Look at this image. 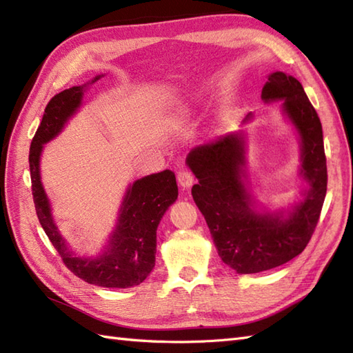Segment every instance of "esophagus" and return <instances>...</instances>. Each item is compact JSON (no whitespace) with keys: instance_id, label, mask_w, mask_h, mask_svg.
<instances>
[{"instance_id":"1","label":"esophagus","mask_w":353,"mask_h":353,"mask_svg":"<svg viewBox=\"0 0 353 353\" xmlns=\"http://www.w3.org/2000/svg\"><path fill=\"white\" fill-rule=\"evenodd\" d=\"M177 181H179V185H181L183 190H190L194 183V176L190 171L182 170L177 172Z\"/></svg>"}]
</instances>
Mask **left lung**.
I'll return each instance as SVG.
<instances>
[{
  "instance_id": "left-lung-1",
  "label": "left lung",
  "mask_w": 353,
  "mask_h": 353,
  "mask_svg": "<svg viewBox=\"0 0 353 353\" xmlns=\"http://www.w3.org/2000/svg\"><path fill=\"white\" fill-rule=\"evenodd\" d=\"M261 99L281 103V114L294 129L301 147V199L272 211L254 196L247 174L244 130L192 148L186 165L197 183L192 199L203 214L221 261L238 274L279 267L301 254L310 243L323 206L327 185L323 130L301 81L274 71L267 76ZM249 114L243 124L253 119Z\"/></svg>"
}]
</instances>
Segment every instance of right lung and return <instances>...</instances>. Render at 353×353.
<instances>
[{
  "mask_svg": "<svg viewBox=\"0 0 353 353\" xmlns=\"http://www.w3.org/2000/svg\"><path fill=\"white\" fill-rule=\"evenodd\" d=\"M101 77L103 74L85 85L65 89L47 104L41 125L30 145L32 191L42 229L74 274L97 287L132 288L144 282L154 268L156 230L163 214L179 196L174 172L163 170L129 183L118 209L115 228L109 234L103 250L94 256L74 250L61 234L41 177L43 145L62 133L70 119L80 110L89 86Z\"/></svg>",
  "mask_w": 353,
  "mask_h": 353,
  "instance_id": "1",
  "label": "right lung"
}]
</instances>
